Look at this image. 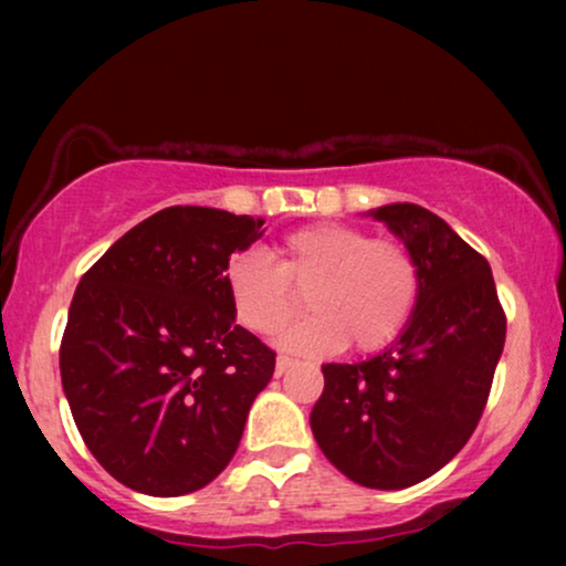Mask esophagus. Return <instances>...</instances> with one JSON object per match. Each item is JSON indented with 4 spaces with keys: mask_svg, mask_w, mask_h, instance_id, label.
<instances>
[{
    "mask_svg": "<svg viewBox=\"0 0 566 566\" xmlns=\"http://www.w3.org/2000/svg\"><path fill=\"white\" fill-rule=\"evenodd\" d=\"M293 358H289V355H277V360H275V376H283L285 370H289L291 366H293Z\"/></svg>",
    "mask_w": 566,
    "mask_h": 566,
    "instance_id": "esophagus-1",
    "label": "esophagus"
}]
</instances>
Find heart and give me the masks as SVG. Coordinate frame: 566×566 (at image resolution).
I'll return each mask as SVG.
<instances>
[{"mask_svg":"<svg viewBox=\"0 0 566 566\" xmlns=\"http://www.w3.org/2000/svg\"><path fill=\"white\" fill-rule=\"evenodd\" d=\"M234 319L254 335H275L308 293L314 316L283 332L296 353H335L347 343L374 353L391 345L412 319L422 273L412 250L394 237H368L347 223H308L265 252L231 258L223 273Z\"/></svg>","mask_w":566,"mask_h":566,"instance_id":"b5f03b06","label":"heart"}]
</instances>
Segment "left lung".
<instances>
[{"mask_svg":"<svg viewBox=\"0 0 566 566\" xmlns=\"http://www.w3.org/2000/svg\"><path fill=\"white\" fill-rule=\"evenodd\" d=\"M422 273L407 329L376 358L327 363L312 409L322 453L370 490H405L467 446L490 399L507 316L490 262L415 203L376 208Z\"/></svg>","mask_w":566,"mask_h":566,"instance_id":"obj_1","label":"left lung"}]
</instances>
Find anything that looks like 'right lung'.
<instances>
[{"mask_svg":"<svg viewBox=\"0 0 566 566\" xmlns=\"http://www.w3.org/2000/svg\"><path fill=\"white\" fill-rule=\"evenodd\" d=\"M262 223L219 208H165L76 285L61 384L90 453L130 490L196 492L237 453L275 353L234 322L223 273Z\"/></svg>","mask_w":566,"mask_h":566,"instance_id":"add662e5","label":"right lung"}]
</instances>
